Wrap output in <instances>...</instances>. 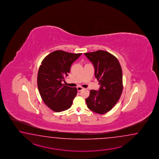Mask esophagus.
I'll return each instance as SVG.
<instances>
[{
    "mask_svg": "<svg viewBox=\"0 0 159 159\" xmlns=\"http://www.w3.org/2000/svg\"><path fill=\"white\" fill-rule=\"evenodd\" d=\"M77 91H81L82 90H83V89H84V88H82V87H81V86H78V87H77Z\"/></svg>",
    "mask_w": 159,
    "mask_h": 159,
    "instance_id": "esophagus-1",
    "label": "esophagus"
}]
</instances>
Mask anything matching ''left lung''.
Segmentation results:
<instances>
[{"instance_id": "obj_1", "label": "left lung", "mask_w": 159, "mask_h": 159, "mask_svg": "<svg viewBox=\"0 0 159 159\" xmlns=\"http://www.w3.org/2000/svg\"><path fill=\"white\" fill-rule=\"evenodd\" d=\"M84 55L94 65L95 76L100 84L98 91L90 90L86 103L91 111L103 114L115 106L122 94V68L118 59L108 52L99 50Z\"/></svg>"}]
</instances>
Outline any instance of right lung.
<instances>
[{
  "mask_svg": "<svg viewBox=\"0 0 159 159\" xmlns=\"http://www.w3.org/2000/svg\"><path fill=\"white\" fill-rule=\"evenodd\" d=\"M81 54L58 50L48 54L41 62L37 75L38 89L45 104L54 111H63L72 105L77 88L64 85L61 82Z\"/></svg>",
  "mask_w": 159,
  "mask_h": 159,
  "instance_id": "1",
  "label": "right lung"
}]
</instances>
